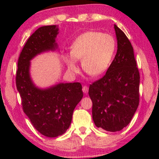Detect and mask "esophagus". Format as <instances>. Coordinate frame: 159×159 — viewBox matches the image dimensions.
<instances>
[{
	"mask_svg": "<svg viewBox=\"0 0 159 159\" xmlns=\"http://www.w3.org/2000/svg\"><path fill=\"white\" fill-rule=\"evenodd\" d=\"M88 90L89 87H87V86H84L83 88H82V90H83V92L84 93H88Z\"/></svg>",
	"mask_w": 159,
	"mask_h": 159,
	"instance_id": "esophagus-1",
	"label": "esophagus"
}]
</instances>
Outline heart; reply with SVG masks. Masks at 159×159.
I'll return each mask as SVG.
<instances>
[{"label": "heart", "instance_id": "b5f03b06", "mask_svg": "<svg viewBox=\"0 0 159 159\" xmlns=\"http://www.w3.org/2000/svg\"><path fill=\"white\" fill-rule=\"evenodd\" d=\"M115 51V41L108 34L87 31L80 35L70 47V54L66 57L69 70L77 72L76 61H81L83 70L87 75L96 77L107 69Z\"/></svg>", "mask_w": 159, "mask_h": 159}]
</instances>
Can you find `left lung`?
Segmentation results:
<instances>
[{
	"mask_svg": "<svg viewBox=\"0 0 159 159\" xmlns=\"http://www.w3.org/2000/svg\"><path fill=\"white\" fill-rule=\"evenodd\" d=\"M117 52L102 78L90 84L95 125L107 132L127 126L139 105L140 74L133 47L123 31L114 25Z\"/></svg>",
	"mask_w": 159,
	"mask_h": 159,
	"instance_id": "1",
	"label": "left lung"
}]
</instances>
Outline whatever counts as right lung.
Returning <instances> with one entry per match:
<instances>
[{"label": "right lung", "instance_id": "obj_1", "mask_svg": "<svg viewBox=\"0 0 159 159\" xmlns=\"http://www.w3.org/2000/svg\"><path fill=\"white\" fill-rule=\"evenodd\" d=\"M58 30L56 25L38 28L25 43L16 72V87L24 112L36 130L48 138L64 134L72 122L75 107L83 97L79 82L60 83L49 88L39 89L30 78V61L37 54L57 48Z\"/></svg>", "mask_w": 159, "mask_h": 159}]
</instances>
